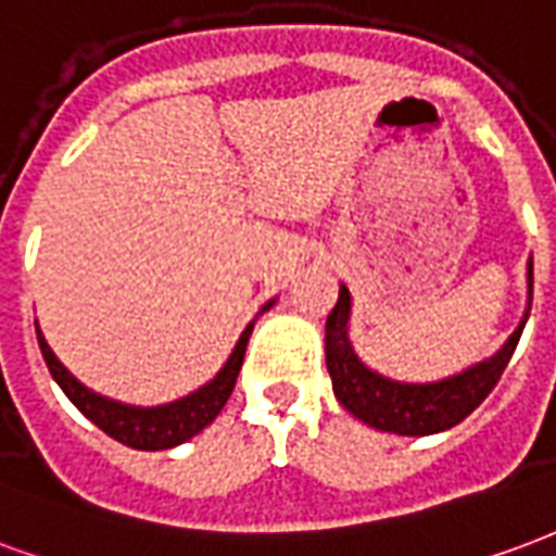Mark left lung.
Returning a JSON list of instances; mask_svg holds the SVG:
<instances>
[{"mask_svg": "<svg viewBox=\"0 0 556 556\" xmlns=\"http://www.w3.org/2000/svg\"><path fill=\"white\" fill-rule=\"evenodd\" d=\"M530 302H533V261L528 263V311L518 323L513 338L506 340L492 358L473 364L459 376H447L441 382L408 384L384 379L370 370L362 358L355 355L350 343V290L340 283L338 305L331 307L326 319V367L331 376V388L338 403L346 412L364 420L367 427L396 432V435H432L444 429L456 427L473 408L492 394V388L506 370L518 346V338L525 331L530 317Z\"/></svg>", "mask_w": 556, "mask_h": 556, "instance_id": "1", "label": "left lung"}]
</instances>
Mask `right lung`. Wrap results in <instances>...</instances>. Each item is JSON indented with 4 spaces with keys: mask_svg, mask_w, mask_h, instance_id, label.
Masks as SVG:
<instances>
[{
    "mask_svg": "<svg viewBox=\"0 0 556 556\" xmlns=\"http://www.w3.org/2000/svg\"><path fill=\"white\" fill-rule=\"evenodd\" d=\"M273 302H266L263 311H269ZM261 311V314H263ZM251 328L254 323L245 326V331L239 334L237 346L230 352V358L225 362V367L216 372L213 382H206L204 388H198L194 394L180 396L174 403H165V406L141 408V406H127V403H117V400H109V396L94 394L91 388H85L76 376H73L67 367H64L55 352L50 350V343L40 334L38 323H35V331H38V346L43 352V362L50 367L52 379L59 382L67 400L73 406L79 408L91 424L103 429L106 435H112L121 444L136 450H168L184 444L192 435H198L201 429L210 427L216 415L228 403L230 391L237 384L239 367H242V358H245V346H249Z\"/></svg>",
    "mask_w": 556,
    "mask_h": 556,
    "instance_id": "right-lung-1",
    "label": "right lung"
}]
</instances>
